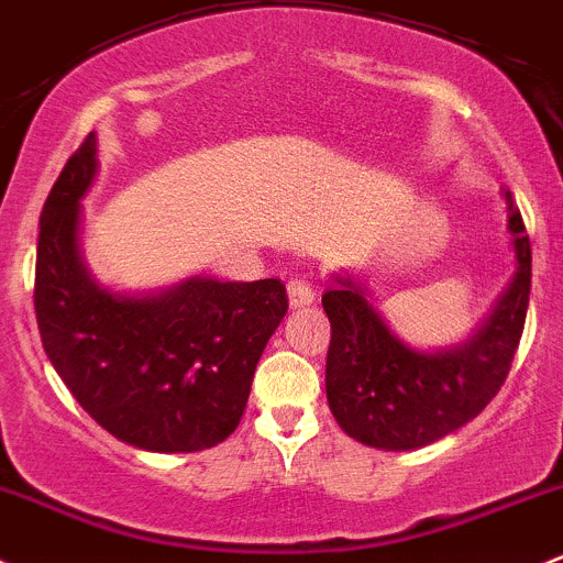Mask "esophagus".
Wrapping results in <instances>:
<instances>
[{"instance_id": "34e87169", "label": "esophagus", "mask_w": 563, "mask_h": 563, "mask_svg": "<svg viewBox=\"0 0 563 563\" xmlns=\"http://www.w3.org/2000/svg\"><path fill=\"white\" fill-rule=\"evenodd\" d=\"M288 301H291L294 310L312 305L314 301L312 283L305 280V277H291V280H288Z\"/></svg>"}]
</instances>
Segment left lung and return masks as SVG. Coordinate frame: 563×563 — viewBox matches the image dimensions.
<instances>
[{
  "instance_id": "obj_1",
  "label": "left lung",
  "mask_w": 563,
  "mask_h": 563,
  "mask_svg": "<svg viewBox=\"0 0 563 563\" xmlns=\"http://www.w3.org/2000/svg\"><path fill=\"white\" fill-rule=\"evenodd\" d=\"M508 232L516 275L465 342L419 350L395 336L363 280L333 272L323 310L331 323L325 395L339 428L366 446L409 452L471 422L499 393L527 320L532 245L510 191Z\"/></svg>"
}]
</instances>
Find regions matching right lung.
<instances>
[{
    "label": "right lung",
    "instance_id": "add662e5",
    "mask_svg": "<svg viewBox=\"0 0 563 563\" xmlns=\"http://www.w3.org/2000/svg\"><path fill=\"white\" fill-rule=\"evenodd\" d=\"M96 173L90 133L42 208V347L77 404L122 443L163 454L211 449L240 424L258 357L288 310L286 286L197 275L154 294L111 291L79 249L82 197Z\"/></svg>",
    "mask_w": 563,
    "mask_h": 563
}]
</instances>
